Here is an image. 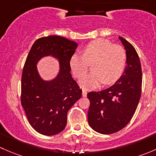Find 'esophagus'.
Masks as SVG:
<instances>
[{"label": "esophagus", "instance_id": "obj_1", "mask_svg": "<svg viewBox=\"0 0 156 156\" xmlns=\"http://www.w3.org/2000/svg\"><path fill=\"white\" fill-rule=\"evenodd\" d=\"M87 90H82V96H83V97H87Z\"/></svg>", "mask_w": 156, "mask_h": 156}]
</instances>
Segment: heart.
Wrapping results in <instances>:
<instances>
[{"mask_svg":"<svg viewBox=\"0 0 156 156\" xmlns=\"http://www.w3.org/2000/svg\"><path fill=\"white\" fill-rule=\"evenodd\" d=\"M82 54H73L70 59L71 69L75 78H80L92 64L93 72L84 75L79 81L85 90L94 89L104 83L111 84L117 81L123 74L127 64L125 50L120 45L98 38L87 44Z\"/></svg>","mask_w":156,"mask_h":156,"instance_id":"heart-1","label":"heart"}]
</instances>
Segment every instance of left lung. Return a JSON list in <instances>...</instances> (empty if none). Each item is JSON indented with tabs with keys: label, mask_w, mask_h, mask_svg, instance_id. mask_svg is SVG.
Segmentation results:
<instances>
[{
	"label": "left lung",
	"mask_w": 156,
	"mask_h": 156,
	"mask_svg": "<svg viewBox=\"0 0 156 156\" xmlns=\"http://www.w3.org/2000/svg\"><path fill=\"white\" fill-rule=\"evenodd\" d=\"M127 54V66L121 78L110 87L87 94L90 127L102 134L116 133L130 122L139 103L142 90V69L136 50L119 37Z\"/></svg>",
	"instance_id": "1"
}]
</instances>
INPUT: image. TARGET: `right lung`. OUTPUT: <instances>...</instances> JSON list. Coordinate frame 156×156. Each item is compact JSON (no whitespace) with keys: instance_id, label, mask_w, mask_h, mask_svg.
Wrapping results in <instances>:
<instances>
[{"instance_id":"1","label":"right lung","mask_w":156,"mask_h":156,"mask_svg":"<svg viewBox=\"0 0 156 156\" xmlns=\"http://www.w3.org/2000/svg\"><path fill=\"white\" fill-rule=\"evenodd\" d=\"M78 44L63 37L51 35L35 41L30 50L23 70L21 104L31 126L46 136L57 134L65 129L67 113L82 90L70 73L69 62ZM52 55L60 62V72L52 81L42 80L37 62L42 57Z\"/></svg>"}]
</instances>
